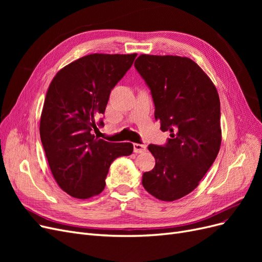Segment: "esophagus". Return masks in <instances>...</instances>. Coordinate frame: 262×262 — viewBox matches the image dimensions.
Instances as JSON below:
<instances>
[{"instance_id":"34e87169","label":"esophagus","mask_w":262,"mask_h":262,"mask_svg":"<svg viewBox=\"0 0 262 262\" xmlns=\"http://www.w3.org/2000/svg\"><path fill=\"white\" fill-rule=\"evenodd\" d=\"M133 149H134V153H143V152H145L146 145H144V144H139V143H134V144H133Z\"/></svg>"}]
</instances>
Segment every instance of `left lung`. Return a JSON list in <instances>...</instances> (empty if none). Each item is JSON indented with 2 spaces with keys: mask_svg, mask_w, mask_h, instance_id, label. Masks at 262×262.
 Returning <instances> with one entry per match:
<instances>
[{
  "mask_svg": "<svg viewBox=\"0 0 262 262\" xmlns=\"http://www.w3.org/2000/svg\"><path fill=\"white\" fill-rule=\"evenodd\" d=\"M134 67L149 87L161 130L170 132L166 145H148L155 167L143 173L142 185L158 200L175 201L193 191L219 154V94L186 57L141 54Z\"/></svg>",
  "mask_w": 262,
  "mask_h": 262,
  "instance_id": "8db88e82",
  "label": "left lung"
}]
</instances>
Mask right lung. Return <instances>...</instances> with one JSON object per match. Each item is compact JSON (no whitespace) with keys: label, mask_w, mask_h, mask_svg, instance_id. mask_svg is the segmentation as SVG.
I'll list each match as a JSON object with an SVG mask.
<instances>
[{"label":"right lung","mask_w":262,"mask_h":262,"mask_svg":"<svg viewBox=\"0 0 262 262\" xmlns=\"http://www.w3.org/2000/svg\"><path fill=\"white\" fill-rule=\"evenodd\" d=\"M137 53H93L55 74L40 118V139L52 175L60 188L77 199L99 194L112 163L128 156L133 145L112 143L93 133L104 125L109 95L126 73Z\"/></svg>","instance_id":"obj_1"}]
</instances>
